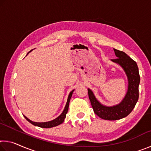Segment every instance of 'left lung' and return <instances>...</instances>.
<instances>
[{"label":"left lung","mask_w":151,"mask_h":151,"mask_svg":"<svg viewBox=\"0 0 151 151\" xmlns=\"http://www.w3.org/2000/svg\"><path fill=\"white\" fill-rule=\"evenodd\" d=\"M114 50L117 58L112 59V61L122 66L127 74L129 81L128 91L123 100L116 106H104L96 100L93 92L88 88V97L94 113L100 118L108 121H115L129 115L136 105L139 96L140 75L137 63L123 51L115 48H114Z\"/></svg>","instance_id":"1"}]
</instances>
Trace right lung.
Here are the masks:
<instances>
[{"label":"right lung","instance_id":"1","mask_svg":"<svg viewBox=\"0 0 151 151\" xmlns=\"http://www.w3.org/2000/svg\"><path fill=\"white\" fill-rule=\"evenodd\" d=\"M73 91H74V90L71 91L70 94H69V95H68L67 103H66V104L65 108V109H64V111L62 112V114H61L59 116H58L57 119L53 120V121H49V122H35L31 121L30 120H29V119L27 118V117L25 116H24V118L26 119L29 122H30V123L32 124L33 125H35V126H37V127H41V128H51V127H53L58 126V125H59L60 124L62 123V122H63L64 120H65V119L66 114V113H67L68 110L69 102H70L71 96H72Z\"/></svg>","mask_w":151,"mask_h":151}]
</instances>
